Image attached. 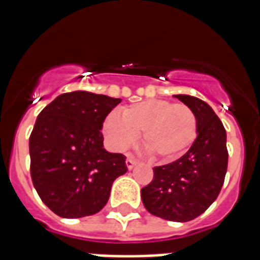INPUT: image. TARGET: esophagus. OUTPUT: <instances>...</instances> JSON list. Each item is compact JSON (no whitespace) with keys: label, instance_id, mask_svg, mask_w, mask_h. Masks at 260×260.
I'll use <instances>...</instances> for the list:
<instances>
[{"label":"esophagus","instance_id":"obj_1","mask_svg":"<svg viewBox=\"0 0 260 260\" xmlns=\"http://www.w3.org/2000/svg\"><path fill=\"white\" fill-rule=\"evenodd\" d=\"M136 163H138V162H136L134 158H126V160H125L126 169H128V170H132V169L136 166Z\"/></svg>","mask_w":260,"mask_h":260}]
</instances>
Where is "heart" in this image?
<instances>
[{
  "label": "heart",
  "mask_w": 260,
  "mask_h": 260,
  "mask_svg": "<svg viewBox=\"0 0 260 260\" xmlns=\"http://www.w3.org/2000/svg\"><path fill=\"white\" fill-rule=\"evenodd\" d=\"M104 134L110 144L124 150L136 135L152 156L173 160L185 154L197 138V118L189 106L165 100H147L121 110V118L109 114Z\"/></svg>",
  "instance_id": "1"
}]
</instances>
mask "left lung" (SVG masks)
Instances as JSON below:
<instances>
[{
  "instance_id": "left-lung-1",
  "label": "left lung",
  "mask_w": 260,
  "mask_h": 260,
  "mask_svg": "<svg viewBox=\"0 0 260 260\" xmlns=\"http://www.w3.org/2000/svg\"><path fill=\"white\" fill-rule=\"evenodd\" d=\"M174 97L196 114L197 138L182 158L155 167L154 179L142 189V200L151 214L186 222L204 213L221 190L228 166L226 132L205 101L187 94Z\"/></svg>"
}]
</instances>
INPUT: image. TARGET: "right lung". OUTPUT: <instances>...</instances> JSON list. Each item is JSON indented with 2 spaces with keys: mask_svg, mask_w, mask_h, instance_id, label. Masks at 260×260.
I'll return each instance as SVG.
<instances>
[{
  "mask_svg": "<svg viewBox=\"0 0 260 260\" xmlns=\"http://www.w3.org/2000/svg\"><path fill=\"white\" fill-rule=\"evenodd\" d=\"M121 102L104 94L63 93L38 116L29 138L30 177L39 197L55 214L79 218L98 213L125 156L104 148L102 125Z\"/></svg>",
  "mask_w": 260,
  "mask_h": 260,
  "instance_id": "add662e5",
  "label": "right lung"
}]
</instances>
